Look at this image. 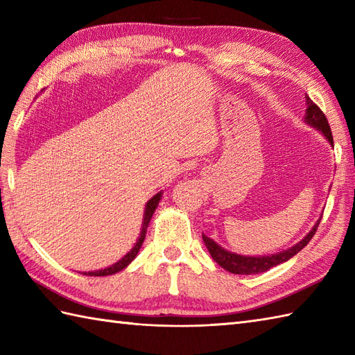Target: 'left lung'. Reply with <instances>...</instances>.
Here are the masks:
<instances>
[{
    "mask_svg": "<svg viewBox=\"0 0 355 355\" xmlns=\"http://www.w3.org/2000/svg\"><path fill=\"white\" fill-rule=\"evenodd\" d=\"M306 116L305 120L310 125H313L314 128H318L319 131H322L325 134V137L329 140L331 145H334L333 141V132H331V128L329 123L327 120V116L323 114V111L315 105L310 97L306 96ZM319 223L314 225L313 230L308 233V235L300 241L299 244L293 245L291 248L281 253H276V254H271V256H241V254H235V253H230L227 250H224L223 247L218 245L215 241H212L210 238H207L206 235H202V241H205V244L207 247V250L210 253V256L215 259L216 263H220L223 268H225L230 273H235V275H258V273H263V271H267L270 268H273L279 263H282L285 261H288L290 258H293L294 254L299 253L302 248L310 243L311 238L314 236L315 230L319 227Z\"/></svg>",
    "mask_w": 355,
    "mask_h": 355,
    "instance_id": "left-lung-1",
    "label": "left lung"
}]
</instances>
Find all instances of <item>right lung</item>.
<instances>
[{
    "label": "right lung",
    "instance_id": "add662e5",
    "mask_svg": "<svg viewBox=\"0 0 355 355\" xmlns=\"http://www.w3.org/2000/svg\"><path fill=\"white\" fill-rule=\"evenodd\" d=\"M160 197L162 195L160 193H157L155 197H153L150 198L149 201H148V205H146V212H145V220H143V227H141V233H140V238H139V241H137V244H135L134 247H132V250L128 253L126 256H123L122 259H120L119 262H116L114 266H111V267H108V268H105V270H99V271H88V276H108V275H114V273H117V271H120V270H123L128 263H130L135 256H137V253H139V250H140V247H141V244H143V241H145V236H146V229H148V225H149V221H150V218H153V215H154V212H155V209H157V206H158V201H160Z\"/></svg>",
    "mask_w": 355,
    "mask_h": 355
}]
</instances>
